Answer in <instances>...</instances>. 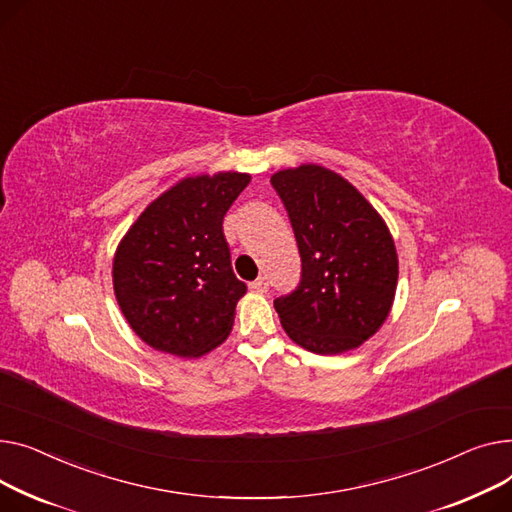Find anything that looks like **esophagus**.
<instances>
[{"instance_id":"esophagus-1","label":"esophagus","mask_w":512,"mask_h":512,"mask_svg":"<svg viewBox=\"0 0 512 512\" xmlns=\"http://www.w3.org/2000/svg\"><path fill=\"white\" fill-rule=\"evenodd\" d=\"M250 287H252L254 291H258V293H264V291L268 289V279H266V277H258Z\"/></svg>"}]
</instances>
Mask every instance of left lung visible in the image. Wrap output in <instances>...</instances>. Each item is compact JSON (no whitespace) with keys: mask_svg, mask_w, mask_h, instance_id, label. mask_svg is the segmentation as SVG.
Returning <instances> with one entry per match:
<instances>
[{"mask_svg":"<svg viewBox=\"0 0 512 512\" xmlns=\"http://www.w3.org/2000/svg\"><path fill=\"white\" fill-rule=\"evenodd\" d=\"M302 258L297 287L275 299L285 333L320 355L370 339L393 306L399 262L374 206L347 179L318 165L270 177Z\"/></svg>","mask_w":512,"mask_h":512,"instance_id":"8db88e82","label":"left lung"}]
</instances>
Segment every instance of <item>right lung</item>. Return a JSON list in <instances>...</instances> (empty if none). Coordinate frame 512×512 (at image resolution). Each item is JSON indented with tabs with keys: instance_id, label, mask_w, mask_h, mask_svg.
I'll list each match as a JSON object with an SVG mask.
<instances>
[{
	"instance_id": "right-lung-1",
	"label": "right lung",
	"mask_w": 512,
	"mask_h": 512,
	"mask_svg": "<svg viewBox=\"0 0 512 512\" xmlns=\"http://www.w3.org/2000/svg\"><path fill=\"white\" fill-rule=\"evenodd\" d=\"M248 173L188 177L130 227L113 260L117 304L159 351L198 357L223 343L248 287L231 268L223 219Z\"/></svg>"
}]
</instances>
